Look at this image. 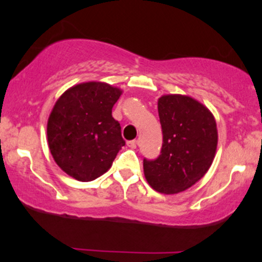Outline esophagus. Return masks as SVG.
Here are the masks:
<instances>
[{"mask_svg":"<svg viewBox=\"0 0 262 262\" xmlns=\"http://www.w3.org/2000/svg\"><path fill=\"white\" fill-rule=\"evenodd\" d=\"M127 145L130 149H135V148H137V145H138V141L137 140H129V141H127Z\"/></svg>","mask_w":262,"mask_h":262,"instance_id":"1","label":"esophagus"}]
</instances>
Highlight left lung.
Instances as JSON below:
<instances>
[{
	"instance_id": "8db88e82",
	"label": "left lung",
	"mask_w": 262,
	"mask_h": 262,
	"mask_svg": "<svg viewBox=\"0 0 262 262\" xmlns=\"http://www.w3.org/2000/svg\"><path fill=\"white\" fill-rule=\"evenodd\" d=\"M162 149L156 160L144 159V175L155 191L176 194L200 181L214 160L218 130L214 116L186 95L158 100Z\"/></svg>"
}]
</instances>
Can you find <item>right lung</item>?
<instances>
[{
  "instance_id": "add662e5",
  "label": "right lung",
  "mask_w": 262,
  "mask_h": 262,
  "mask_svg": "<svg viewBox=\"0 0 262 262\" xmlns=\"http://www.w3.org/2000/svg\"><path fill=\"white\" fill-rule=\"evenodd\" d=\"M123 91L101 81L77 83L54 104L47 124L48 145L58 166L81 182L112 166L125 141L112 108Z\"/></svg>"
}]
</instances>
